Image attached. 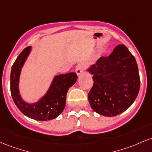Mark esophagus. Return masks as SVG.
<instances>
[{"label": "esophagus", "instance_id": "obj_1", "mask_svg": "<svg viewBox=\"0 0 152 152\" xmlns=\"http://www.w3.org/2000/svg\"><path fill=\"white\" fill-rule=\"evenodd\" d=\"M85 68H86V64L83 62L79 63L76 67V72L77 75H81L83 71L85 69Z\"/></svg>", "mask_w": 152, "mask_h": 152}]
</instances>
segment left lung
<instances>
[{
	"mask_svg": "<svg viewBox=\"0 0 152 152\" xmlns=\"http://www.w3.org/2000/svg\"><path fill=\"white\" fill-rule=\"evenodd\" d=\"M94 85L88 94L92 109L105 116L121 114L133 104L140 88L139 69L134 56L124 44L114 48L88 69Z\"/></svg>",
	"mask_w": 152,
	"mask_h": 152,
	"instance_id": "obj_1",
	"label": "left lung"
}]
</instances>
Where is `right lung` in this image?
<instances>
[{"label": "right lung", "mask_w": 152, "mask_h": 152, "mask_svg": "<svg viewBox=\"0 0 152 152\" xmlns=\"http://www.w3.org/2000/svg\"><path fill=\"white\" fill-rule=\"evenodd\" d=\"M31 50L28 46L22 50L12 66L10 73V93L18 109L28 117L38 121L53 119L62 113L66 106V94L76 83L77 75L71 72L56 76L46 95L37 103L29 104L22 100L18 91L20 70Z\"/></svg>", "instance_id": "right-lung-1"}]
</instances>
